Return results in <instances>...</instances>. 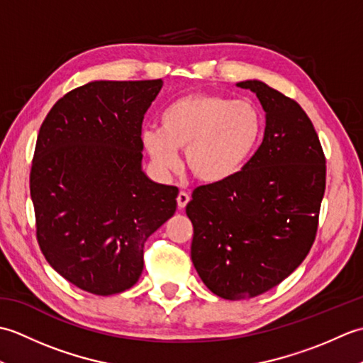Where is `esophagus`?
Returning a JSON list of instances; mask_svg holds the SVG:
<instances>
[{"label": "esophagus", "mask_w": 363, "mask_h": 363, "mask_svg": "<svg viewBox=\"0 0 363 363\" xmlns=\"http://www.w3.org/2000/svg\"><path fill=\"white\" fill-rule=\"evenodd\" d=\"M190 201V195L187 194V191H179V195H177V207L179 209H184Z\"/></svg>", "instance_id": "34e87169"}]
</instances>
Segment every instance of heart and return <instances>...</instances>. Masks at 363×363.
Here are the masks:
<instances>
[{"instance_id":"obj_1","label":"heart","mask_w":363,"mask_h":363,"mask_svg":"<svg viewBox=\"0 0 363 363\" xmlns=\"http://www.w3.org/2000/svg\"><path fill=\"white\" fill-rule=\"evenodd\" d=\"M264 118L256 104L225 95L191 94L176 99L160 115V128L142 130V145L162 174L179 165L184 150L189 172L204 184L225 182L252 156Z\"/></svg>"}]
</instances>
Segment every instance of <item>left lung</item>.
<instances>
[{
  "instance_id": "8db88e82",
  "label": "left lung",
  "mask_w": 363,
  "mask_h": 363,
  "mask_svg": "<svg viewBox=\"0 0 363 363\" xmlns=\"http://www.w3.org/2000/svg\"><path fill=\"white\" fill-rule=\"evenodd\" d=\"M237 86L264 107V142L230 179L196 187L186 207L191 262L207 289L230 301L262 295L301 265L326 189L325 152L303 107L260 81Z\"/></svg>"
}]
</instances>
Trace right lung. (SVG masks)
I'll use <instances>...</instances> for the list:
<instances>
[{
	"instance_id": "1",
	"label": "right lung",
	"mask_w": 363,
	"mask_h": 363,
	"mask_svg": "<svg viewBox=\"0 0 363 363\" xmlns=\"http://www.w3.org/2000/svg\"><path fill=\"white\" fill-rule=\"evenodd\" d=\"M162 89L95 81L51 107L37 135L29 189L48 264L98 296L138 281L143 245L173 217L179 190L142 172V123Z\"/></svg>"
}]
</instances>
